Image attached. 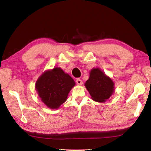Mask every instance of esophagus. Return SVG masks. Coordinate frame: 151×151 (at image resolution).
Instances as JSON below:
<instances>
[{"instance_id": "1", "label": "esophagus", "mask_w": 151, "mask_h": 151, "mask_svg": "<svg viewBox=\"0 0 151 151\" xmlns=\"http://www.w3.org/2000/svg\"><path fill=\"white\" fill-rule=\"evenodd\" d=\"M76 84H77L78 85H83V81H82V80H81V79H80V78L76 79Z\"/></svg>"}]
</instances>
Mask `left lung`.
<instances>
[{
    "label": "left lung",
    "mask_w": 151,
    "mask_h": 151,
    "mask_svg": "<svg viewBox=\"0 0 151 151\" xmlns=\"http://www.w3.org/2000/svg\"><path fill=\"white\" fill-rule=\"evenodd\" d=\"M93 101L104 103L114 93V83L99 68L91 70L88 80L85 84Z\"/></svg>",
    "instance_id": "obj_1"
}]
</instances>
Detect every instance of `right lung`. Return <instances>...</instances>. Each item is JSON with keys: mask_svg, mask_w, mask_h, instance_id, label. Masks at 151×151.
I'll use <instances>...</instances> for the list:
<instances>
[{"mask_svg": "<svg viewBox=\"0 0 151 151\" xmlns=\"http://www.w3.org/2000/svg\"><path fill=\"white\" fill-rule=\"evenodd\" d=\"M75 83L69 75L59 67L45 71L38 78L36 91L48 108H59L67 99L68 94Z\"/></svg>", "mask_w": 151, "mask_h": 151, "instance_id": "right-lung-1", "label": "right lung"}]
</instances>
